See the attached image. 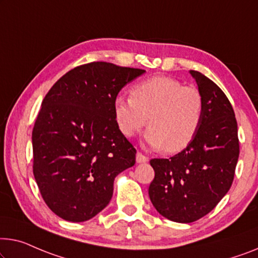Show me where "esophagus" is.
<instances>
[{
    "label": "esophagus",
    "mask_w": 258,
    "mask_h": 258,
    "mask_svg": "<svg viewBox=\"0 0 258 258\" xmlns=\"http://www.w3.org/2000/svg\"><path fill=\"white\" fill-rule=\"evenodd\" d=\"M136 160H137V163H146L148 162V157L145 156L142 153H137V156H136Z\"/></svg>",
    "instance_id": "obj_1"
}]
</instances>
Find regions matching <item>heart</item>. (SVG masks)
Returning <instances> with one entry per match:
<instances>
[{
  "mask_svg": "<svg viewBox=\"0 0 258 258\" xmlns=\"http://www.w3.org/2000/svg\"><path fill=\"white\" fill-rule=\"evenodd\" d=\"M204 112L203 96L169 76H154L136 84L131 98L113 102L114 120L122 136L132 138L149 122L144 139L148 147L176 153L197 134Z\"/></svg>",
  "mask_w": 258,
  "mask_h": 258,
  "instance_id": "obj_1",
  "label": "heart"
}]
</instances>
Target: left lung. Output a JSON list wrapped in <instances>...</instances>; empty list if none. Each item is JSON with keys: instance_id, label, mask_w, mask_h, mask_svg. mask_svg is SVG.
Returning a JSON list of instances; mask_svg holds the SVG:
<instances>
[{"instance_id": "8db88e82", "label": "left lung", "mask_w": 258, "mask_h": 258, "mask_svg": "<svg viewBox=\"0 0 258 258\" xmlns=\"http://www.w3.org/2000/svg\"><path fill=\"white\" fill-rule=\"evenodd\" d=\"M203 96L204 112L196 137L170 159H153L155 177L148 189L157 212L169 220L189 224L210 213L232 185L239 138L235 113L212 80L190 71Z\"/></svg>"}]
</instances>
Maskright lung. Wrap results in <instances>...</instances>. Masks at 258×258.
Instances as JSON below:
<instances>
[{
  "label": "right lung",
  "instance_id": "right-lung-1",
  "mask_svg": "<svg viewBox=\"0 0 258 258\" xmlns=\"http://www.w3.org/2000/svg\"><path fill=\"white\" fill-rule=\"evenodd\" d=\"M145 72L87 63L66 73L45 96L32 131L33 175L60 218H94L112 198L116 176L136 163V148L114 120L113 102Z\"/></svg>",
  "mask_w": 258,
  "mask_h": 258
}]
</instances>
